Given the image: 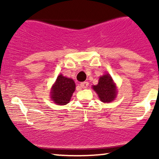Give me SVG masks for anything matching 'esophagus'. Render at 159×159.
<instances>
[{"mask_svg": "<svg viewBox=\"0 0 159 159\" xmlns=\"http://www.w3.org/2000/svg\"><path fill=\"white\" fill-rule=\"evenodd\" d=\"M88 85H89V83L87 81L81 82V84H80V86L81 87V88H87V87H88Z\"/></svg>", "mask_w": 159, "mask_h": 159, "instance_id": "34e87169", "label": "esophagus"}]
</instances>
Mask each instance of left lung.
<instances>
[{
	"instance_id": "left-lung-1",
	"label": "left lung",
	"mask_w": 159,
	"mask_h": 159,
	"mask_svg": "<svg viewBox=\"0 0 159 159\" xmlns=\"http://www.w3.org/2000/svg\"><path fill=\"white\" fill-rule=\"evenodd\" d=\"M93 89L98 94L99 99L105 103L114 101L117 93L116 84L108 74L101 76L98 79V84L93 86Z\"/></svg>"
}]
</instances>
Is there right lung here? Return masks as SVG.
Instances as JSON below:
<instances>
[{
  "mask_svg": "<svg viewBox=\"0 0 159 159\" xmlns=\"http://www.w3.org/2000/svg\"><path fill=\"white\" fill-rule=\"evenodd\" d=\"M75 90V84L73 80L61 74L52 86L50 92L51 98L57 105H65L69 102Z\"/></svg>",
  "mask_w": 159,
  "mask_h": 159,
  "instance_id": "right-lung-1",
  "label": "right lung"
}]
</instances>
